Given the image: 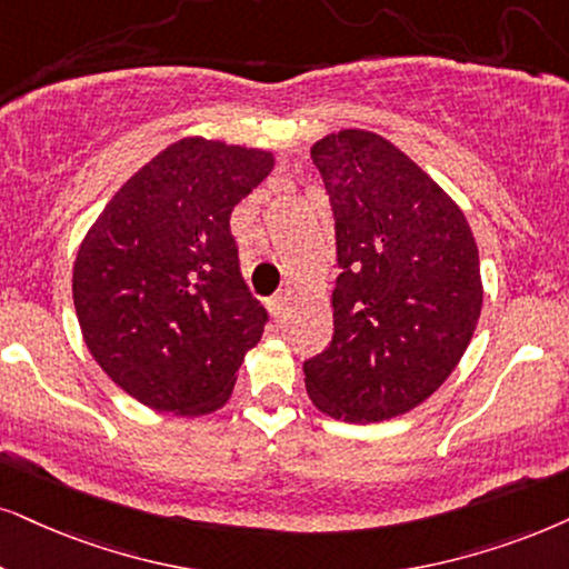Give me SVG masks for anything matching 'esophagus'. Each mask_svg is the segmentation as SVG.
<instances>
[{
  "label": "esophagus",
  "mask_w": 569,
  "mask_h": 569,
  "mask_svg": "<svg viewBox=\"0 0 569 569\" xmlns=\"http://www.w3.org/2000/svg\"><path fill=\"white\" fill-rule=\"evenodd\" d=\"M289 301H291V291H289V289L278 291L276 297L270 299V312H272V315H280L286 307H289Z\"/></svg>",
  "instance_id": "esophagus-1"
}]
</instances>
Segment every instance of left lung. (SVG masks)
Here are the masks:
<instances>
[{
    "label": "left lung",
    "mask_w": 569,
    "mask_h": 569,
    "mask_svg": "<svg viewBox=\"0 0 569 569\" xmlns=\"http://www.w3.org/2000/svg\"><path fill=\"white\" fill-rule=\"evenodd\" d=\"M309 154L333 207L341 276L333 341L305 362L307 393L333 420H391L433 397L470 347L483 307L476 236L380 133L341 128Z\"/></svg>",
    "instance_id": "8db88e82"
}]
</instances>
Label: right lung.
<instances>
[{
    "label": "right lung",
    "mask_w": 569,
    "mask_h": 569,
    "mask_svg": "<svg viewBox=\"0 0 569 569\" xmlns=\"http://www.w3.org/2000/svg\"><path fill=\"white\" fill-rule=\"evenodd\" d=\"M272 168L270 149L186 136L136 170L86 231L78 326L139 405L201 417L231 399L268 322L239 272L231 212Z\"/></svg>",
    "instance_id": "1"
}]
</instances>
